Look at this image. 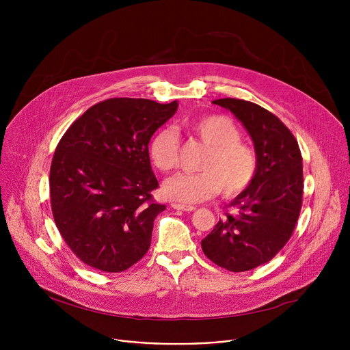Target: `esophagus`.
<instances>
[{"mask_svg":"<svg viewBox=\"0 0 350 350\" xmlns=\"http://www.w3.org/2000/svg\"><path fill=\"white\" fill-rule=\"evenodd\" d=\"M172 208L176 211H183V212H193L196 208L195 206H187V205H181V204H172Z\"/></svg>","mask_w":350,"mask_h":350,"instance_id":"34e87169","label":"esophagus"}]
</instances>
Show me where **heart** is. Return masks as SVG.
Segmentation results:
<instances>
[{
    "mask_svg": "<svg viewBox=\"0 0 350 350\" xmlns=\"http://www.w3.org/2000/svg\"><path fill=\"white\" fill-rule=\"evenodd\" d=\"M209 149L199 163V173H178L163 184V195L181 204H198L221 193L234 198L246 191L259 172V158L252 145L241 141V131L232 119L209 115L188 124ZM180 138L170 129L158 130L149 141V157L163 173L177 166Z\"/></svg>",
    "mask_w": 350,
    "mask_h": 350,
    "instance_id": "b5f03b06",
    "label": "heart"
}]
</instances>
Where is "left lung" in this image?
Segmentation results:
<instances>
[{
	"instance_id": "1",
	"label": "left lung",
	"mask_w": 350,
	"mask_h": 350,
	"mask_svg": "<svg viewBox=\"0 0 350 350\" xmlns=\"http://www.w3.org/2000/svg\"><path fill=\"white\" fill-rule=\"evenodd\" d=\"M231 111L251 134L259 172L231 211L202 239L209 260L232 273L270 262L292 237L302 209L304 165L297 141L270 111L237 98L213 101Z\"/></svg>"
}]
</instances>
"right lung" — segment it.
Returning <instances> with one entry per match:
<instances>
[{
	"instance_id": "add662e5",
	"label": "right lung",
	"mask_w": 350,
	"mask_h": 350,
	"mask_svg": "<svg viewBox=\"0 0 350 350\" xmlns=\"http://www.w3.org/2000/svg\"><path fill=\"white\" fill-rule=\"evenodd\" d=\"M176 101L109 98L77 118L57 145L49 170L51 211L64 241L87 266L120 273L144 258L154 221L166 209L152 191V134Z\"/></svg>"
}]
</instances>
